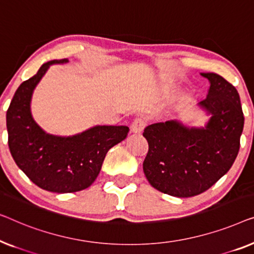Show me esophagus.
Masks as SVG:
<instances>
[{"label":"esophagus","instance_id":"esophagus-1","mask_svg":"<svg viewBox=\"0 0 254 254\" xmlns=\"http://www.w3.org/2000/svg\"><path fill=\"white\" fill-rule=\"evenodd\" d=\"M146 127V121L142 117H137L131 124V131L133 133H140Z\"/></svg>","mask_w":254,"mask_h":254}]
</instances>
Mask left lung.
I'll list each match as a JSON object with an SVG mask.
<instances>
[{
    "instance_id": "1",
    "label": "left lung",
    "mask_w": 254,
    "mask_h": 254,
    "mask_svg": "<svg viewBox=\"0 0 254 254\" xmlns=\"http://www.w3.org/2000/svg\"><path fill=\"white\" fill-rule=\"evenodd\" d=\"M209 80L199 106L209 114L205 127H187L177 121L146 127L148 152L142 163L149 184L178 198L198 195L228 173L241 145L244 115L236 87L220 74L201 73Z\"/></svg>"
}]
</instances>
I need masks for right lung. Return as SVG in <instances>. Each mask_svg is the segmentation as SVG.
<instances>
[{
	"mask_svg": "<svg viewBox=\"0 0 254 254\" xmlns=\"http://www.w3.org/2000/svg\"><path fill=\"white\" fill-rule=\"evenodd\" d=\"M54 60L42 64L17 88L6 112L8 144L13 160L39 188L56 193H71L91 187L101 170L107 152L127 138L124 126H96L71 137L48 134L34 122L31 99L35 86Z\"/></svg>",
	"mask_w": 254,
	"mask_h": 254,
	"instance_id": "add662e5",
	"label": "right lung"
}]
</instances>
